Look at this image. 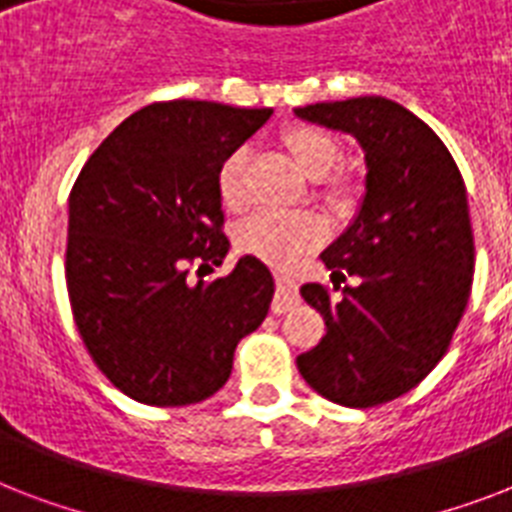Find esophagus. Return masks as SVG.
I'll use <instances>...</instances> for the list:
<instances>
[{
	"label": "esophagus",
	"mask_w": 512,
	"mask_h": 512,
	"mask_svg": "<svg viewBox=\"0 0 512 512\" xmlns=\"http://www.w3.org/2000/svg\"><path fill=\"white\" fill-rule=\"evenodd\" d=\"M300 303V295H297V281L289 279V276H276V300H273V311L284 313L289 311L292 305Z\"/></svg>",
	"instance_id": "1"
}]
</instances>
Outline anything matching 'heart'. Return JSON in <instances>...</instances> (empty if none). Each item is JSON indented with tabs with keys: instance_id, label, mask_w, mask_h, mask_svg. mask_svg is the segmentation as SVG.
Segmentation results:
<instances>
[{
	"instance_id": "1",
	"label": "heart",
	"mask_w": 512,
	"mask_h": 512,
	"mask_svg": "<svg viewBox=\"0 0 512 512\" xmlns=\"http://www.w3.org/2000/svg\"><path fill=\"white\" fill-rule=\"evenodd\" d=\"M295 162L308 175H327L340 159V148L329 135L319 130H295L287 138ZM249 148L241 146L220 167L217 188L225 207L241 209L249 201ZM324 236V225L319 217L305 212H287V209H257L236 231V244L241 252L260 257L276 268H292L311 247H316Z\"/></svg>"
}]
</instances>
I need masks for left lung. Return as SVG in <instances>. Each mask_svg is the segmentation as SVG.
I'll use <instances>...</instances> for the list:
<instances>
[{"mask_svg": "<svg viewBox=\"0 0 512 512\" xmlns=\"http://www.w3.org/2000/svg\"><path fill=\"white\" fill-rule=\"evenodd\" d=\"M364 151V196L321 252L337 300L321 284L300 295L327 321L297 356L319 396L369 409L404 396L444 358L473 284V231L462 175L436 132L380 95L295 108Z\"/></svg>", "mask_w": 512, "mask_h": 512, "instance_id": "8db88e82", "label": "left lung"}]
</instances>
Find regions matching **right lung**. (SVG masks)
Segmentation results:
<instances>
[{
    "mask_svg": "<svg viewBox=\"0 0 512 512\" xmlns=\"http://www.w3.org/2000/svg\"><path fill=\"white\" fill-rule=\"evenodd\" d=\"M271 108L167 100L124 119L68 196L66 284L100 372L148 406H188L223 388L233 350L268 316L273 276L244 255L223 279L188 281V263H223L220 167Z\"/></svg>",
    "mask_w": 512,
    "mask_h": 512,
    "instance_id": "add662e5",
    "label": "right lung"
}]
</instances>
